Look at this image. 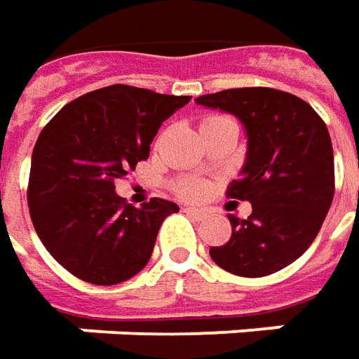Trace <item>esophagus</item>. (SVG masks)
Here are the masks:
<instances>
[{
	"label": "esophagus",
	"instance_id": "obj_1",
	"mask_svg": "<svg viewBox=\"0 0 359 359\" xmlns=\"http://www.w3.org/2000/svg\"><path fill=\"white\" fill-rule=\"evenodd\" d=\"M184 212H187V215H191V217H194V218L206 217V210H203V208H194V206H187V208H184Z\"/></svg>",
	"mask_w": 359,
	"mask_h": 359
}]
</instances>
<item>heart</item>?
Wrapping results in <instances>:
<instances>
[{
    "label": "heart",
    "mask_w": 359,
    "mask_h": 359,
    "mask_svg": "<svg viewBox=\"0 0 359 359\" xmlns=\"http://www.w3.org/2000/svg\"><path fill=\"white\" fill-rule=\"evenodd\" d=\"M212 118L218 117H210L206 118L204 123H208V121H212ZM204 191V184L201 180H187V182H182V187H180V192L184 194V196H201Z\"/></svg>",
    "instance_id": "obj_1"
}]
</instances>
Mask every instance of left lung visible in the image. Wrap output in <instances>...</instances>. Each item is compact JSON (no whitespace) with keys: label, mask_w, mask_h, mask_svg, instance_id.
Instances as JSON below:
<instances>
[{"label":"left lung","mask_w":359,"mask_h":359,"mask_svg":"<svg viewBox=\"0 0 359 359\" xmlns=\"http://www.w3.org/2000/svg\"><path fill=\"white\" fill-rule=\"evenodd\" d=\"M246 130V158L229 194L252 215H229L232 236L210 248L230 274L260 278L298 260L314 242L334 198V151L326 123L300 97L268 87L226 89L194 99Z\"/></svg>","instance_id":"8db88e82"}]
</instances>
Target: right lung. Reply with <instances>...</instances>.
Instances as JSON below:
<instances>
[{
    "label": "right lung",
    "mask_w": 359,
    "mask_h": 359,
    "mask_svg": "<svg viewBox=\"0 0 359 359\" xmlns=\"http://www.w3.org/2000/svg\"><path fill=\"white\" fill-rule=\"evenodd\" d=\"M187 95L111 85L71 101L51 118L32 155L27 204L47 252L73 276L113 286L139 274L163 220L179 212L165 198L135 208L115 180L149 158L151 142Z\"/></svg>",
    "instance_id": "obj_1"
}]
</instances>
